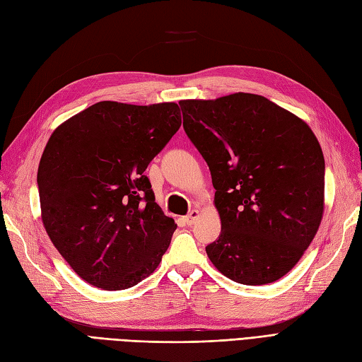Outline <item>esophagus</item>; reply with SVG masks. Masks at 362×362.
I'll use <instances>...</instances> for the list:
<instances>
[{
    "label": "esophagus",
    "mask_w": 362,
    "mask_h": 362,
    "mask_svg": "<svg viewBox=\"0 0 362 362\" xmlns=\"http://www.w3.org/2000/svg\"><path fill=\"white\" fill-rule=\"evenodd\" d=\"M198 218H199V211H198V210H192V211L187 214V216L184 218V222L187 223V226H193V223L197 222Z\"/></svg>",
    "instance_id": "obj_1"
}]
</instances>
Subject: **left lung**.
I'll return each instance as SVG.
<instances>
[{"label": "left lung", "instance_id": "8db88e82", "mask_svg": "<svg viewBox=\"0 0 362 362\" xmlns=\"http://www.w3.org/2000/svg\"><path fill=\"white\" fill-rule=\"evenodd\" d=\"M182 126L211 173L221 234L205 247L223 276L267 285L297 265L325 211V157L297 115L263 95L181 100Z\"/></svg>", "mask_w": 362, "mask_h": 362}]
</instances>
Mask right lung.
<instances>
[{"label": "right lung", "instance_id": "obj_1", "mask_svg": "<svg viewBox=\"0 0 362 362\" xmlns=\"http://www.w3.org/2000/svg\"><path fill=\"white\" fill-rule=\"evenodd\" d=\"M181 126L173 102H99L57 126L37 168L48 238L77 276L105 291L135 286L160 265L177 223L144 175Z\"/></svg>", "mask_w": 362, "mask_h": 362}]
</instances>
